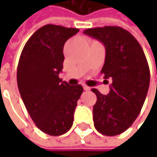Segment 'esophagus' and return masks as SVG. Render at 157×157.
<instances>
[{"mask_svg": "<svg viewBox=\"0 0 157 157\" xmlns=\"http://www.w3.org/2000/svg\"><path fill=\"white\" fill-rule=\"evenodd\" d=\"M83 88H84L85 91H89V90L91 89V88L89 87L88 86H86V85H83Z\"/></svg>", "mask_w": 157, "mask_h": 157, "instance_id": "1", "label": "esophagus"}]
</instances>
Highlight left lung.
<instances>
[{
  "label": "left lung",
  "instance_id": "1",
  "mask_svg": "<svg viewBox=\"0 0 157 157\" xmlns=\"http://www.w3.org/2000/svg\"><path fill=\"white\" fill-rule=\"evenodd\" d=\"M84 34L105 45L101 73L105 79H112L107 95L92 89L97 96L93 110L94 127L102 135L117 136L129 128L142 110L150 81L148 62L138 41L122 28H93Z\"/></svg>",
  "mask_w": 157,
  "mask_h": 157
}]
</instances>
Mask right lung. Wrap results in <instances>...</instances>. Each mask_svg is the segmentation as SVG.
I'll return each instance as SVG.
<instances>
[{"label":"right lung","mask_w":157,"mask_h":157,"mask_svg":"<svg viewBox=\"0 0 157 157\" xmlns=\"http://www.w3.org/2000/svg\"><path fill=\"white\" fill-rule=\"evenodd\" d=\"M78 29L47 24L29 37L17 67V86L29 114L41 131L53 136L69 131L80 85L70 86L59 78L63 45Z\"/></svg>","instance_id":"1"}]
</instances>
